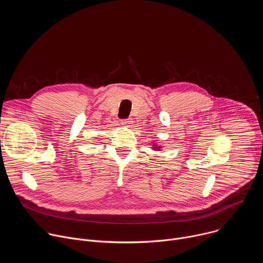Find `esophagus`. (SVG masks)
<instances>
[{
	"instance_id": "obj_1",
	"label": "esophagus",
	"mask_w": 263,
	"mask_h": 263,
	"mask_svg": "<svg viewBox=\"0 0 263 263\" xmlns=\"http://www.w3.org/2000/svg\"><path fill=\"white\" fill-rule=\"evenodd\" d=\"M132 121L129 119V120H123L122 122H121V124H122V126H124V127H126V128H130V127H132Z\"/></svg>"
}]
</instances>
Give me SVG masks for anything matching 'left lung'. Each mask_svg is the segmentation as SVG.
Instances as JSON below:
<instances>
[{"label": "left lung", "instance_id": "8db88e82", "mask_svg": "<svg viewBox=\"0 0 263 263\" xmlns=\"http://www.w3.org/2000/svg\"><path fill=\"white\" fill-rule=\"evenodd\" d=\"M152 148L154 149V151H159L160 148H162V146H161V145H158V144H156V143H153V144H152Z\"/></svg>", "mask_w": 263, "mask_h": 263}]
</instances>
